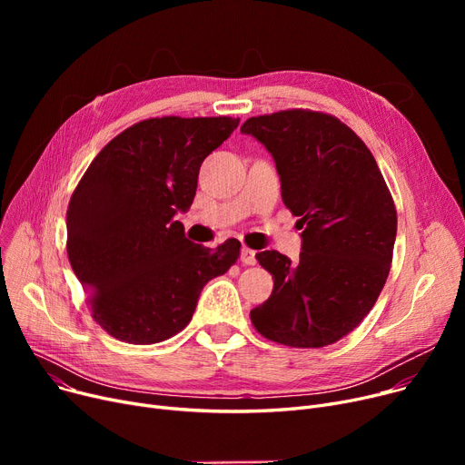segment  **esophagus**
<instances>
[{
    "label": "esophagus",
    "instance_id": "obj_1",
    "mask_svg": "<svg viewBox=\"0 0 465 465\" xmlns=\"http://www.w3.org/2000/svg\"><path fill=\"white\" fill-rule=\"evenodd\" d=\"M241 262L245 265H254L256 263V251H252L249 247H242L241 249Z\"/></svg>",
    "mask_w": 465,
    "mask_h": 465
}]
</instances>
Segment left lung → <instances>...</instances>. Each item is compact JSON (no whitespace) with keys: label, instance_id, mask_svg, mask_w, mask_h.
Wrapping results in <instances>:
<instances>
[{"label":"left lung","instance_id":"obj_1","mask_svg":"<svg viewBox=\"0 0 465 465\" xmlns=\"http://www.w3.org/2000/svg\"><path fill=\"white\" fill-rule=\"evenodd\" d=\"M241 132L273 156L282 202L303 230L298 262L256 254L275 284L251 321L281 345H331L365 319L386 282L398 232L392 195L365 143L331 114L279 111Z\"/></svg>","mask_w":465,"mask_h":465}]
</instances>
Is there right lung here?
I'll return each mask as SVG.
<instances>
[{
	"mask_svg": "<svg viewBox=\"0 0 465 465\" xmlns=\"http://www.w3.org/2000/svg\"><path fill=\"white\" fill-rule=\"evenodd\" d=\"M239 118L162 116L134 124L97 154L67 207V256L94 321L132 345L173 337L203 286L224 275L241 242L195 245L175 220L193 202L203 160Z\"/></svg>",
	"mask_w": 465,
	"mask_h": 465,
	"instance_id": "1",
	"label": "right lung"
}]
</instances>
